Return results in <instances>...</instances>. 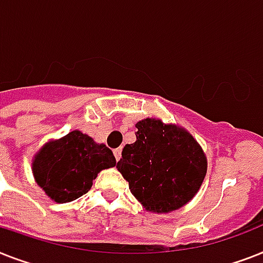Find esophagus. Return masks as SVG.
<instances>
[{
  "label": "esophagus",
  "instance_id": "34e87169",
  "mask_svg": "<svg viewBox=\"0 0 263 263\" xmlns=\"http://www.w3.org/2000/svg\"><path fill=\"white\" fill-rule=\"evenodd\" d=\"M113 154H115V158H116V161H119L121 158V147L116 148V150H113Z\"/></svg>",
  "mask_w": 263,
  "mask_h": 263
}]
</instances>
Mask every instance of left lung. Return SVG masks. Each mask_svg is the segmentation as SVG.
<instances>
[{
    "instance_id": "left-lung-1",
    "label": "left lung",
    "mask_w": 263,
    "mask_h": 263,
    "mask_svg": "<svg viewBox=\"0 0 263 263\" xmlns=\"http://www.w3.org/2000/svg\"><path fill=\"white\" fill-rule=\"evenodd\" d=\"M135 143L123 148L117 170L131 193L150 212L181 208L198 192L206 174V158L182 128L155 119L136 124Z\"/></svg>"
}]
</instances>
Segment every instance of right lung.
<instances>
[{"mask_svg":"<svg viewBox=\"0 0 263 263\" xmlns=\"http://www.w3.org/2000/svg\"><path fill=\"white\" fill-rule=\"evenodd\" d=\"M116 165L112 151L90 136L72 131L44 146L33 161V176L57 202H69L87 193L102 168Z\"/></svg>","mask_w":263,"mask_h":263,"instance_id":"right-lung-1","label":"right lung"}]
</instances>
